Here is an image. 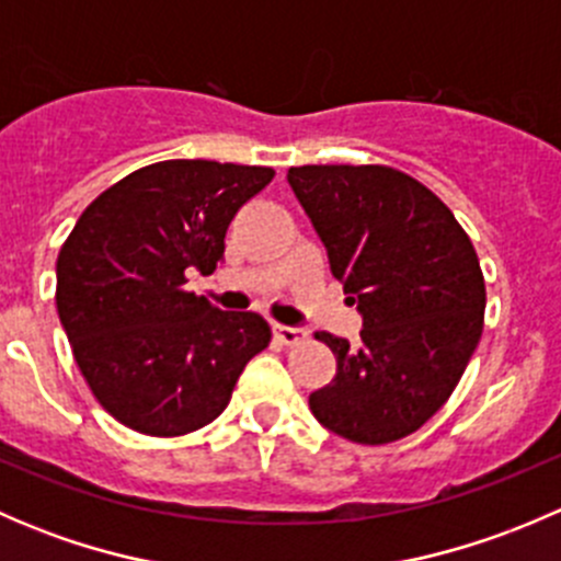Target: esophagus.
Listing matches in <instances>:
<instances>
[{"label": "esophagus", "instance_id": "34e87169", "mask_svg": "<svg viewBox=\"0 0 561 561\" xmlns=\"http://www.w3.org/2000/svg\"><path fill=\"white\" fill-rule=\"evenodd\" d=\"M274 339H276V342H282V344H287V347H290V344L304 342V339H307V333H304L301 328H293V325H282V322H274Z\"/></svg>", "mask_w": 561, "mask_h": 561}]
</instances>
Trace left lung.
<instances>
[{"instance_id":"1","label":"left lung","mask_w":561,"mask_h":561,"mask_svg":"<svg viewBox=\"0 0 561 561\" xmlns=\"http://www.w3.org/2000/svg\"><path fill=\"white\" fill-rule=\"evenodd\" d=\"M293 192L364 314L360 344L320 331L336 377L309 396L328 432L388 445L450 399L483 333L478 252L448 206L388 165H301Z\"/></svg>"}]
</instances>
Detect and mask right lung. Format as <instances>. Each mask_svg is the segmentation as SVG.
I'll return each instance as SVG.
<instances>
[{
  "instance_id": "obj_1",
  "label": "right lung",
  "mask_w": 561,
  "mask_h": 561,
  "mask_svg": "<svg viewBox=\"0 0 561 561\" xmlns=\"http://www.w3.org/2000/svg\"><path fill=\"white\" fill-rule=\"evenodd\" d=\"M274 168L165 160L94 197L56 257V312L107 415L149 437H181L228 407L268 347V322L186 290L211 274L239 208Z\"/></svg>"
}]
</instances>
